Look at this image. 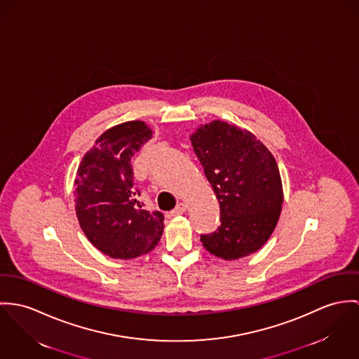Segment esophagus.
Instances as JSON below:
<instances>
[{
  "instance_id": "1",
  "label": "esophagus",
  "mask_w": 359,
  "mask_h": 359,
  "mask_svg": "<svg viewBox=\"0 0 359 359\" xmlns=\"http://www.w3.org/2000/svg\"><path fill=\"white\" fill-rule=\"evenodd\" d=\"M186 212V203H183V202H179L177 205H176V208L173 209V215H182V213H184Z\"/></svg>"
}]
</instances>
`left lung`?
Returning <instances> with one entry per match:
<instances>
[{
    "instance_id": "8db88e82",
    "label": "left lung",
    "mask_w": 359,
    "mask_h": 359,
    "mask_svg": "<svg viewBox=\"0 0 359 359\" xmlns=\"http://www.w3.org/2000/svg\"><path fill=\"white\" fill-rule=\"evenodd\" d=\"M191 143L220 206L217 230L201 234L203 248L224 260L259 250L283 202L277 161L250 132L224 121L201 126Z\"/></svg>"
}]
</instances>
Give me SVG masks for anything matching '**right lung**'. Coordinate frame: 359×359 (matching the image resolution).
Masks as SVG:
<instances>
[{"label":"right lung","mask_w":359,"mask_h":359,"mask_svg":"<svg viewBox=\"0 0 359 359\" xmlns=\"http://www.w3.org/2000/svg\"><path fill=\"white\" fill-rule=\"evenodd\" d=\"M140 121L104 132L82 158L76 179V210L81 229L104 255L114 259L142 256L158 243L163 215L137 201L132 158L151 139Z\"/></svg>","instance_id":"1"}]
</instances>
